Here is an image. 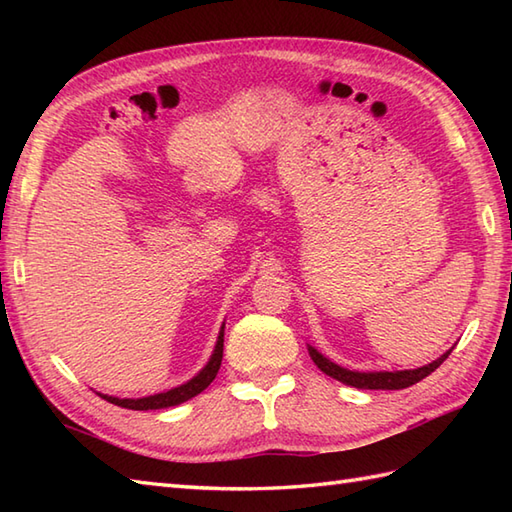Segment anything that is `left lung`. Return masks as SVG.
Returning <instances> with one entry per match:
<instances>
[{
    "mask_svg": "<svg viewBox=\"0 0 512 512\" xmlns=\"http://www.w3.org/2000/svg\"><path fill=\"white\" fill-rule=\"evenodd\" d=\"M449 354H451V350L447 354H442L438 361H433V363L418 367V369H405V372H369V374H365V372H350V369H343L336 363L328 361V358L319 354L314 347H310L312 361L317 363V367L323 374H328L336 380H341V383L358 387V389H405L409 385H416L418 380L427 378L431 372H436V369L444 361H447Z\"/></svg>",
    "mask_w": 512,
    "mask_h": 512,
    "instance_id": "left-lung-1",
    "label": "left lung"
}]
</instances>
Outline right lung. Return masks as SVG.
Returning <instances> with one entry per match:
<instances>
[{
  "label": "right lung",
  "mask_w": 512,
  "mask_h": 512,
  "mask_svg": "<svg viewBox=\"0 0 512 512\" xmlns=\"http://www.w3.org/2000/svg\"><path fill=\"white\" fill-rule=\"evenodd\" d=\"M222 352H224V328L217 336V345H215V352L211 356V361L206 363V367L202 372L191 378L189 383H184L176 389H169L165 394H154V396H147V398H114V396H103L107 402H112V405L118 407H125V409H134V411H147V409H165V407H173V405H180V402L189 400L193 396H198L200 391H204L213 383V378L220 372V365H222Z\"/></svg>",
  "instance_id": "obj_1"
}]
</instances>
